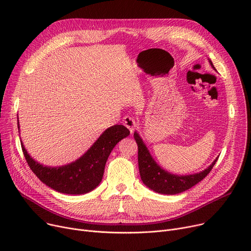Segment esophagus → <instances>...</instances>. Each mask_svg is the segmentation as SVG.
Returning a JSON list of instances; mask_svg holds the SVG:
<instances>
[{
  "mask_svg": "<svg viewBox=\"0 0 251 251\" xmlns=\"http://www.w3.org/2000/svg\"><path fill=\"white\" fill-rule=\"evenodd\" d=\"M123 124L129 129L131 133H132L134 129L137 127V123L135 121V119L132 118V117H130V116H125L123 118Z\"/></svg>",
  "mask_w": 251,
  "mask_h": 251,
  "instance_id": "34e87169",
  "label": "esophagus"
}]
</instances>
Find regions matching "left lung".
Wrapping results in <instances>:
<instances>
[{"label": "left lung", "mask_w": 251, "mask_h": 251, "mask_svg": "<svg viewBox=\"0 0 251 251\" xmlns=\"http://www.w3.org/2000/svg\"><path fill=\"white\" fill-rule=\"evenodd\" d=\"M209 64L215 69L210 60ZM134 139L138 147V168L141 180L150 189L157 193L172 195L191 188L207 176L218 161L217 157L212 165H209L205 170L200 173L191 175H175L168 172V171L164 170L156 164L148 150L146 143L143 142L142 138L137 132H134Z\"/></svg>", "instance_id": "obj_1"}]
</instances>
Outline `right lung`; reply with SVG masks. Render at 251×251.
<instances>
[{
  "mask_svg": "<svg viewBox=\"0 0 251 251\" xmlns=\"http://www.w3.org/2000/svg\"><path fill=\"white\" fill-rule=\"evenodd\" d=\"M129 134L130 131L123 125L111 126L103 131L82 156L71 164L61 167H48L39 164L29 155L22 141L21 148L31 171L47 186L61 193L77 195L87 193L99 186L111 151L119 141Z\"/></svg>",
  "mask_w": 251,
  "mask_h": 251,
  "instance_id": "obj_1",
  "label": "right lung"
}]
</instances>
